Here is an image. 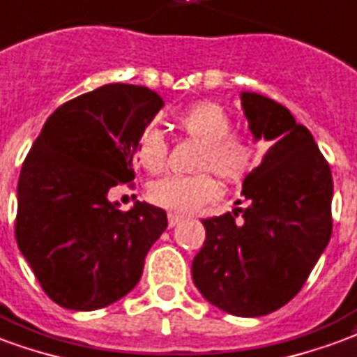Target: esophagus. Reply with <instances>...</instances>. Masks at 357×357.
Here are the masks:
<instances>
[{
    "label": "esophagus",
    "mask_w": 357,
    "mask_h": 357,
    "mask_svg": "<svg viewBox=\"0 0 357 357\" xmlns=\"http://www.w3.org/2000/svg\"><path fill=\"white\" fill-rule=\"evenodd\" d=\"M169 227H175V226H178V224H181L182 220V216H178V214H169Z\"/></svg>",
    "instance_id": "esophagus-1"
}]
</instances>
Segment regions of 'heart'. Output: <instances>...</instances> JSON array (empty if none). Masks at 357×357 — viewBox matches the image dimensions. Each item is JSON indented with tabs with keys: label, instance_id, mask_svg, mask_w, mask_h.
Returning a JSON list of instances; mask_svg holds the SVG:
<instances>
[{
	"label": "heart",
	"instance_id": "obj_1",
	"mask_svg": "<svg viewBox=\"0 0 357 357\" xmlns=\"http://www.w3.org/2000/svg\"><path fill=\"white\" fill-rule=\"evenodd\" d=\"M176 126L201 144L195 169H211L220 178L239 182L254 165V144L248 137L231 133L227 112L213 101H201L176 118ZM169 144L158 126H146L137 143V160L150 173H160L167 163ZM220 194L216 178L208 173L192 176H163L149 188L150 201L173 214H192Z\"/></svg>",
	"mask_w": 357,
	"mask_h": 357
}]
</instances>
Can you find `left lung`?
Wrapping results in <instances>:
<instances>
[{
    "label": "left lung",
    "instance_id": "obj_1",
    "mask_svg": "<svg viewBox=\"0 0 357 357\" xmlns=\"http://www.w3.org/2000/svg\"><path fill=\"white\" fill-rule=\"evenodd\" d=\"M254 141H271L243 181L248 207L203 220L207 239L192 264L211 305L243 318L269 314L301 290L331 239L333 181L314 137L284 105L241 92Z\"/></svg>",
    "mask_w": 357,
    "mask_h": 357
}]
</instances>
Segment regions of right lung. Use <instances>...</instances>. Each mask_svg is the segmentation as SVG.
I'll return each instance as SVG.
<instances>
[{"instance_id":"right-lung-1","label":"right lung","mask_w":357,"mask_h":357,"mask_svg":"<svg viewBox=\"0 0 357 357\" xmlns=\"http://www.w3.org/2000/svg\"><path fill=\"white\" fill-rule=\"evenodd\" d=\"M162 107L149 88L105 84L58 107L29 150L16 188V243L63 309L98 310L130 294L167 227L163 208L137 201L122 213L109 199L135 178L139 137Z\"/></svg>"}]
</instances>
